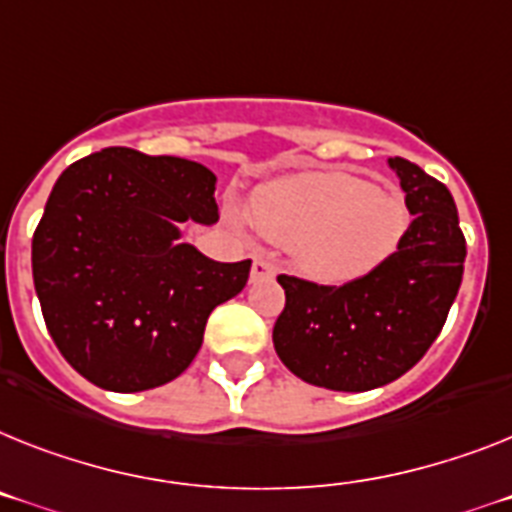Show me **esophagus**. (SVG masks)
<instances>
[{"instance_id":"1","label":"esophagus","mask_w":512,"mask_h":512,"mask_svg":"<svg viewBox=\"0 0 512 512\" xmlns=\"http://www.w3.org/2000/svg\"><path fill=\"white\" fill-rule=\"evenodd\" d=\"M249 278H252V281H268V278H276V268H273V263L265 260V257H255Z\"/></svg>"}]
</instances>
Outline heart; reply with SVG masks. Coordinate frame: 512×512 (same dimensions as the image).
I'll return each mask as SVG.
<instances>
[{"mask_svg": "<svg viewBox=\"0 0 512 512\" xmlns=\"http://www.w3.org/2000/svg\"><path fill=\"white\" fill-rule=\"evenodd\" d=\"M249 216L270 242L289 244L309 281L343 286L375 273L411 226L398 190L372 187L349 171H307L257 187Z\"/></svg>", "mask_w": 512, "mask_h": 512, "instance_id": "heart-1", "label": "heart"}]
</instances>
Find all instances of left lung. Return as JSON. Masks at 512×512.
<instances>
[{"mask_svg": "<svg viewBox=\"0 0 512 512\" xmlns=\"http://www.w3.org/2000/svg\"><path fill=\"white\" fill-rule=\"evenodd\" d=\"M388 163L414 216L388 263L343 286L278 276L286 307L273 346L317 388L364 393L406 375L440 336L461 289L466 239L453 195L406 158Z\"/></svg>", "mask_w": 512, "mask_h": 512, "instance_id": "8db88e82", "label": "left lung"}]
</instances>
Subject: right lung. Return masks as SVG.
<instances>
[{"instance_id":"right-lung-1","label":"right lung","mask_w":512,"mask_h":512,"mask_svg":"<svg viewBox=\"0 0 512 512\" xmlns=\"http://www.w3.org/2000/svg\"><path fill=\"white\" fill-rule=\"evenodd\" d=\"M216 174L176 156L103 148L64 169L33 234V283L57 349L114 393L166 385L205 322L244 289L252 260L216 263L182 242L218 221Z\"/></svg>"}]
</instances>
